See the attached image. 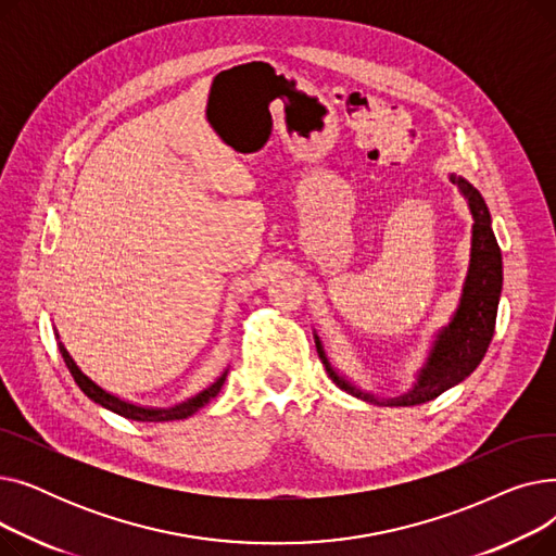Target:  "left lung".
<instances>
[{"mask_svg": "<svg viewBox=\"0 0 556 556\" xmlns=\"http://www.w3.org/2000/svg\"><path fill=\"white\" fill-rule=\"evenodd\" d=\"M448 178L453 185H457L466 202H469L473 216L471 261L462 286L459 304L451 317V323L434 333L432 346L426 356V363L417 371L413 388L392 399H378L376 394L361 390L331 365L323 340L313 331L317 356L323 361L331 381L340 390L361 401L374 405H419L432 401L442 392L462 383L466 376H471V371L482 363L493 338L495 315H498L503 290V254L491 229V214L480 191L455 173H451Z\"/></svg>", "mask_w": 556, "mask_h": 556, "instance_id": "1", "label": "left lung"}]
</instances>
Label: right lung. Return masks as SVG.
I'll return each mask as SVG.
<instances>
[{"label":"right lung","instance_id":"right-lung-1","mask_svg":"<svg viewBox=\"0 0 556 556\" xmlns=\"http://www.w3.org/2000/svg\"><path fill=\"white\" fill-rule=\"evenodd\" d=\"M53 331H55V329H53ZM55 338H58V349H61L63 361H65L70 374L74 376V381H76V386L80 388V392H83L87 399H90V401H94V403H99L101 407H105V410H110V413H114V415H119V417H126V419H132V421H175V419H187V417L195 415L202 405H207V403L220 392V388H223V383H225V378H227V369H225L210 388H204L202 392H198L195 396H191V399H187V401H182V403H178V405H170V407L137 405V403H132V401H126V399H122V396H116V394L103 390L101 386H97V383L92 381V378L87 376V374H83V369L74 363V358L70 356L65 344L61 342V336H58V331H55Z\"/></svg>","mask_w":556,"mask_h":556}]
</instances>
